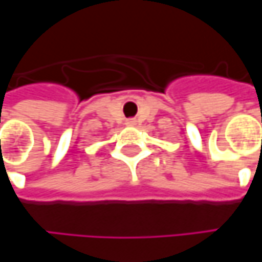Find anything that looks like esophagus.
<instances>
[{
  "label": "esophagus",
  "mask_w": 262,
  "mask_h": 262,
  "mask_svg": "<svg viewBox=\"0 0 262 262\" xmlns=\"http://www.w3.org/2000/svg\"><path fill=\"white\" fill-rule=\"evenodd\" d=\"M125 124L128 126H134V125H137V121H136V119H128Z\"/></svg>",
  "instance_id": "1"
}]
</instances>
